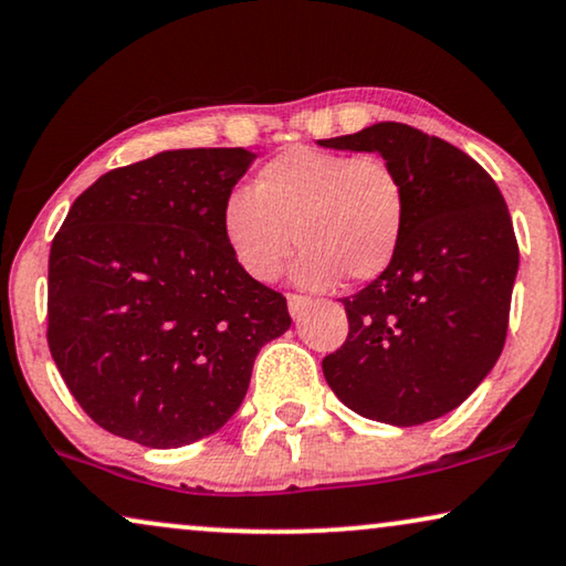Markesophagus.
Here are the masks:
<instances>
[{
	"label": "esophagus",
	"instance_id": "1",
	"mask_svg": "<svg viewBox=\"0 0 566 566\" xmlns=\"http://www.w3.org/2000/svg\"><path fill=\"white\" fill-rule=\"evenodd\" d=\"M287 305H290L292 318H300V315H303L305 307L311 305V300L303 297V295H287Z\"/></svg>",
	"mask_w": 566,
	"mask_h": 566
}]
</instances>
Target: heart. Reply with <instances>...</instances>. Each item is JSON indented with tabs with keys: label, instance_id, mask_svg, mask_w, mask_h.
I'll return each mask as SVG.
<instances>
[{
	"label": "heart",
	"instance_id": "b5f03b06",
	"mask_svg": "<svg viewBox=\"0 0 566 566\" xmlns=\"http://www.w3.org/2000/svg\"><path fill=\"white\" fill-rule=\"evenodd\" d=\"M224 245L253 282H274L295 243L292 279L323 290L373 282L394 263L406 228V191L378 157L290 147L222 205Z\"/></svg>",
	"mask_w": 566,
	"mask_h": 566
}]
</instances>
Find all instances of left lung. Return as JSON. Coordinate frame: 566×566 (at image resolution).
Instances as JSON below:
<instances>
[{
    "mask_svg": "<svg viewBox=\"0 0 566 566\" xmlns=\"http://www.w3.org/2000/svg\"><path fill=\"white\" fill-rule=\"evenodd\" d=\"M321 147L378 153L401 178L396 259L344 297L349 336L323 359L338 401L413 427L461 406L500 359L517 276V240L500 188L463 149L382 120Z\"/></svg>",
    "mask_w": 566,
    "mask_h": 566,
    "instance_id": "obj_1",
    "label": "left lung"
}]
</instances>
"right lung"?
<instances>
[{
	"mask_svg": "<svg viewBox=\"0 0 566 566\" xmlns=\"http://www.w3.org/2000/svg\"><path fill=\"white\" fill-rule=\"evenodd\" d=\"M253 153L170 149L77 196L49 255V349L95 424L180 448L243 403L287 300L243 274L220 214Z\"/></svg>",
	"mask_w": 566,
	"mask_h": 566,
	"instance_id": "obj_1",
	"label": "right lung"
}]
</instances>
